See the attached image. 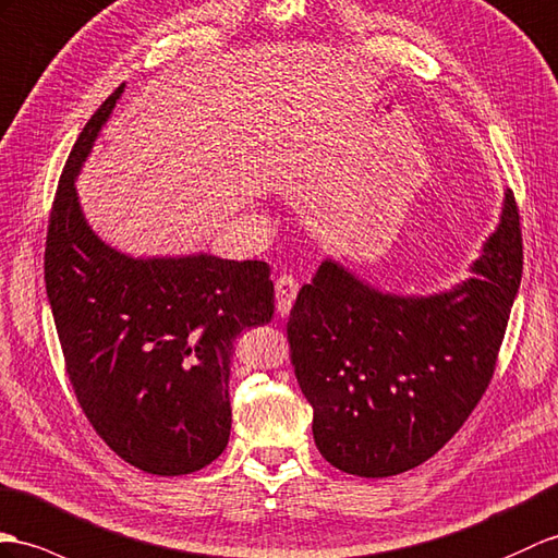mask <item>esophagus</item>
Wrapping results in <instances>:
<instances>
[{
	"label": "esophagus",
	"instance_id": "34e87169",
	"mask_svg": "<svg viewBox=\"0 0 558 558\" xmlns=\"http://www.w3.org/2000/svg\"><path fill=\"white\" fill-rule=\"evenodd\" d=\"M275 295H277V312L281 317H287L293 303H295V295H298V281L289 275H283L277 279V287H275Z\"/></svg>",
	"mask_w": 558,
	"mask_h": 558
}]
</instances>
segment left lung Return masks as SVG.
I'll list each match as a JSON object with an SVG mask.
<instances>
[{"mask_svg":"<svg viewBox=\"0 0 558 558\" xmlns=\"http://www.w3.org/2000/svg\"><path fill=\"white\" fill-rule=\"evenodd\" d=\"M521 267L509 189L473 275L452 289L390 293L326 257L289 319L322 457L362 478H388L436 454L490 384Z\"/></svg>","mask_w":558,"mask_h":558,"instance_id":"1","label":"left lung"}]
</instances>
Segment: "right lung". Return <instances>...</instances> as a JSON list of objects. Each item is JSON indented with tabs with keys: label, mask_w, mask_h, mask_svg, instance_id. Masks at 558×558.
Returning a JSON list of instances; mask_svg holds the SVG:
<instances>
[{
	"label": "right lung",
	"mask_w": 558,
	"mask_h": 558,
	"mask_svg": "<svg viewBox=\"0 0 558 558\" xmlns=\"http://www.w3.org/2000/svg\"><path fill=\"white\" fill-rule=\"evenodd\" d=\"M122 92L99 106L65 160L47 232V295L94 430L132 466L184 475L225 452L234 341L275 315V283L260 260L134 257L94 232L75 182Z\"/></svg>",
	"instance_id": "right-lung-1"
}]
</instances>
